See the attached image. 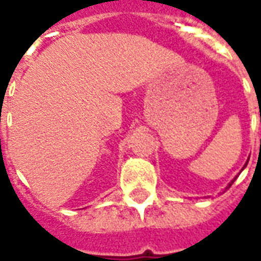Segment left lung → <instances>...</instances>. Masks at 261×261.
Wrapping results in <instances>:
<instances>
[{
	"label": "left lung",
	"mask_w": 261,
	"mask_h": 261,
	"mask_svg": "<svg viewBox=\"0 0 261 261\" xmlns=\"http://www.w3.org/2000/svg\"><path fill=\"white\" fill-rule=\"evenodd\" d=\"M260 121H261V113H260ZM246 165H247V164H246ZM246 165H245V166H246ZM235 180H236V179H233V180L230 181V183H229V187L232 186V183H233V181H235Z\"/></svg>",
	"instance_id": "obj_1"
}]
</instances>
